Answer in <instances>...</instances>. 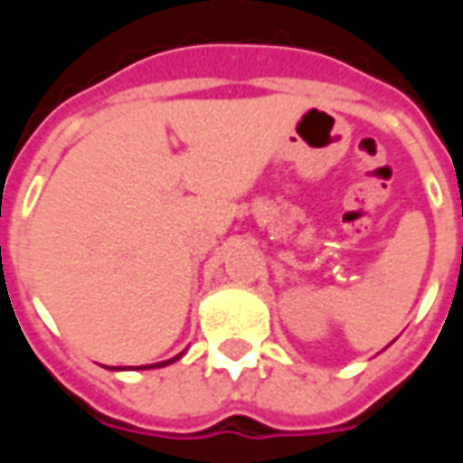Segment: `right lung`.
<instances>
[{"instance_id":"1","label":"right lung","mask_w":463,"mask_h":463,"mask_svg":"<svg viewBox=\"0 0 463 463\" xmlns=\"http://www.w3.org/2000/svg\"><path fill=\"white\" fill-rule=\"evenodd\" d=\"M183 357V352L181 354H175V357L173 359H165V362H156V364H143V367H136V369H156V367H165V364H173V362H175V359H181ZM114 369V367H111Z\"/></svg>"}]
</instances>
